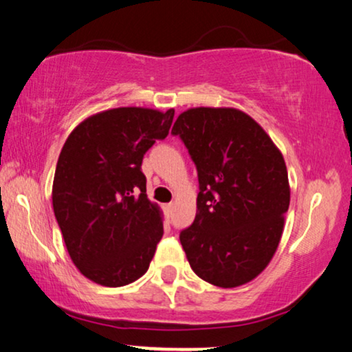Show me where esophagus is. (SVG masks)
Here are the masks:
<instances>
[{"instance_id": "34e87169", "label": "esophagus", "mask_w": 352, "mask_h": 352, "mask_svg": "<svg viewBox=\"0 0 352 352\" xmlns=\"http://www.w3.org/2000/svg\"><path fill=\"white\" fill-rule=\"evenodd\" d=\"M164 210H166L167 215H172V212H174V204H172V202H169V204H166L164 206Z\"/></svg>"}]
</instances>
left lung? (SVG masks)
<instances>
[{
    "instance_id": "left-lung-1",
    "label": "left lung",
    "mask_w": 352,
    "mask_h": 352,
    "mask_svg": "<svg viewBox=\"0 0 352 352\" xmlns=\"http://www.w3.org/2000/svg\"><path fill=\"white\" fill-rule=\"evenodd\" d=\"M172 135L185 143L199 180L196 219L180 232L191 270L225 289L255 279L279 245L290 204L280 151L234 108H191Z\"/></svg>"
}]
</instances>
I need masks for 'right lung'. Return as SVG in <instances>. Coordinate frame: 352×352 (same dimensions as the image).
Masks as SVG:
<instances>
[{"label":"right lung","instance_id":"add662e5","mask_svg":"<svg viewBox=\"0 0 352 352\" xmlns=\"http://www.w3.org/2000/svg\"><path fill=\"white\" fill-rule=\"evenodd\" d=\"M174 110L113 108L82 121L63 145L52 206L67 250L81 273L122 287L146 273L164 230L146 197L145 153L164 140Z\"/></svg>","mask_w":352,"mask_h":352}]
</instances>
